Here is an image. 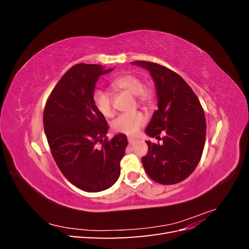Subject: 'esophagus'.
I'll return each instance as SVG.
<instances>
[{
	"instance_id": "1",
	"label": "esophagus",
	"mask_w": 249,
	"mask_h": 249,
	"mask_svg": "<svg viewBox=\"0 0 249 249\" xmlns=\"http://www.w3.org/2000/svg\"><path fill=\"white\" fill-rule=\"evenodd\" d=\"M127 141H129L130 144H133V143H134L135 141H136V140H135L134 138H127Z\"/></svg>"
}]
</instances>
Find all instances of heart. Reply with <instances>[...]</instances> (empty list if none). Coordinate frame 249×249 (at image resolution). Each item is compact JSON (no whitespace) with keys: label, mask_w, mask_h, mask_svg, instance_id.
<instances>
[{"label":"heart","mask_w":249,"mask_h":249,"mask_svg":"<svg viewBox=\"0 0 249 249\" xmlns=\"http://www.w3.org/2000/svg\"><path fill=\"white\" fill-rule=\"evenodd\" d=\"M111 87L118 91H124L135 95L137 104L144 108H148L154 104L155 94L153 89L143 86L142 80L135 74L126 73L117 77L112 81ZM92 101L94 107L104 116L110 117L113 115L114 110H113V99L110 92L97 89L93 92ZM145 122V116L139 111L124 113L113 122L112 127L115 132L125 134L127 136H134L140 127L144 125Z\"/></svg>","instance_id":"b5f03b06"}]
</instances>
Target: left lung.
<instances>
[{"label":"left lung","instance_id":"8db88e82","mask_svg":"<svg viewBox=\"0 0 249 249\" xmlns=\"http://www.w3.org/2000/svg\"><path fill=\"white\" fill-rule=\"evenodd\" d=\"M149 71L157 90L158 110L145 129L149 137L164 134L162 144L146 141L142 164L148 177L173 185L189 177L198 165L206 141V117L198 97L177 72L163 65L135 61Z\"/></svg>","mask_w":249,"mask_h":249}]
</instances>
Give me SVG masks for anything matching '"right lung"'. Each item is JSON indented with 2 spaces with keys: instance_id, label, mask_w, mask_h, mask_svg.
Segmentation results:
<instances>
[{
  "instance_id": "obj_1",
  "label": "right lung",
  "mask_w": 249,
  "mask_h": 249,
  "mask_svg": "<svg viewBox=\"0 0 249 249\" xmlns=\"http://www.w3.org/2000/svg\"><path fill=\"white\" fill-rule=\"evenodd\" d=\"M111 71L99 64L73 65L53 89L43 112L53 158L63 176L86 192H100L115 184L127 145L124 134L106 137L107 120L92 101L99 77Z\"/></svg>"
}]
</instances>
